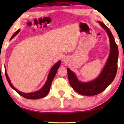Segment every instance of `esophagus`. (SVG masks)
<instances>
[{
    "label": "esophagus",
    "instance_id": "esophagus-1",
    "mask_svg": "<svg viewBox=\"0 0 124 124\" xmlns=\"http://www.w3.org/2000/svg\"><path fill=\"white\" fill-rule=\"evenodd\" d=\"M62 61H63V62H66V58H64V59Z\"/></svg>",
    "mask_w": 124,
    "mask_h": 124
}]
</instances>
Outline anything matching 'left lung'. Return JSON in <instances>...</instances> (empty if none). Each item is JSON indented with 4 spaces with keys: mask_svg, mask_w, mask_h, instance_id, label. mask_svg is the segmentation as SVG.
Instances as JSON below:
<instances>
[{
    "mask_svg": "<svg viewBox=\"0 0 124 124\" xmlns=\"http://www.w3.org/2000/svg\"><path fill=\"white\" fill-rule=\"evenodd\" d=\"M103 28L106 31L109 38L110 54L106 64L97 78L89 82H81L76 75L70 69L67 68L69 82L75 91L82 95L94 96L98 95L106 90L116 76L118 60V48L112 32L106 25L99 22Z\"/></svg>",
    "mask_w": 124,
    "mask_h": 124,
    "instance_id": "left-lung-1",
    "label": "left lung"
}]
</instances>
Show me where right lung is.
I'll list each match as a JSON object with an SVG mask.
<instances>
[{
  "instance_id": "1",
  "label": "right lung",
  "mask_w": 124,
  "mask_h": 124,
  "mask_svg": "<svg viewBox=\"0 0 124 124\" xmlns=\"http://www.w3.org/2000/svg\"><path fill=\"white\" fill-rule=\"evenodd\" d=\"M20 29H18V30L13 35H12V36L11 37L10 40L12 39V38H14L20 32ZM61 63V61H59L58 62L54 64V66L52 67V68L50 71L49 75H48L47 80L46 81L45 85H44V86L42 87L40 90H39V91L32 92V93H23V92H22L17 90L16 88L12 85L11 81H10V80L7 73V70H6V68L5 69V76H6V78H7V79L8 81V83H9V85H10V86H11L14 90H15V91L17 92L20 95H21L24 98H27V99H32V100L39 99V98H41L45 97V96L47 95L48 93H49L50 89V86H51V83L52 82V81H53L54 76H55V75L56 74V73H57L58 69L59 68Z\"/></svg>"
}]
</instances>
